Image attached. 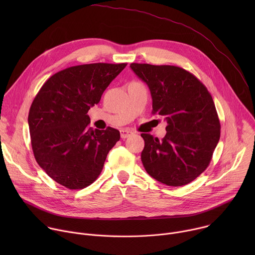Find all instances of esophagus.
<instances>
[{"instance_id":"1","label":"esophagus","mask_w":255,"mask_h":255,"mask_svg":"<svg viewBox=\"0 0 255 255\" xmlns=\"http://www.w3.org/2000/svg\"><path fill=\"white\" fill-rule=\"evenodd\" d=\"M120 134H121V138H122V139H125V138L131 136V135L133 134V132L130 131V130H127V129H122V130L120 131Z\"/></svg>"}]
</instances>
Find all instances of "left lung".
Here are the masks:
<instances>
[{"label":"left lung","instance_id":"left-lung-1","mask_svg":"<svg viewBox=\"0 0 255 255\" xmlns=\"http://www.w3.org/2000/svg\"><path fill=\"white\" fill-rule=\"evenodd\" d=\"M130 67L150 90L152 114L163 116L167 123L161 140L141 134L145 170L170 187L190 184L208 167L220 139L221 125L211 94L178 66L131 63Z\"/></svg>","mask_w":255,"mask_h":255}]
</instances>
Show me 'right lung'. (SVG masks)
Masks as SVG:
<instances>
[{"label": "right lung", "mask_w": 255, "mask_h": 255, "mask_svg": "<svg viewBox=\"0 0 255 255\" xmlns=\"http://www.w3.org/2000/svg\"><path fill=\"white\" fill-rule=\"evenodd\" d=\"M127 63L70 66L50 77L34 98L28 124L39 166L57 184L84 189L98 178L120 139L112 127L94 130L88 112Z\"/></svg>", "instance_id": "1"}]
</instances>
